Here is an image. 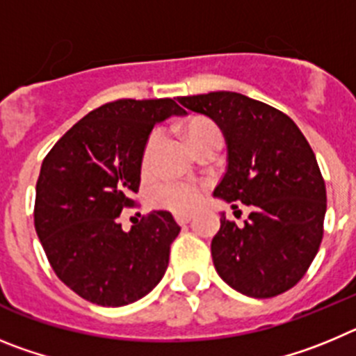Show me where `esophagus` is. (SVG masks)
I'll return each mask as SVG.
<instances>
[{
    "label": "esophagus",
    "instance_id": "1",
    "mask_svg": "<svg viewBox=\"0 0 356 356\" xmlns=\"http://www.w3.org/2000/svg\"><path fill=\"white\" fill-rule=\"evenodd\" d=\"M175 219L178 225H187V222H191V219H193V216L191 213H175Z\"/></svg>",
    "mask_w": 356,
    "mask_h": 356
}]
</instances>
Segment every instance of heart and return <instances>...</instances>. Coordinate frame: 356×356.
Listing matches in <instances>:
<instances>
[{
  "instance_id": "heart-1",
  "label": "heart",
  "mask_w": 356,
  "mask_h": 356,
  "mask_svg": "<svg viewBox=\"0 0 356 356\" xmlns=\"http://www.w3.org/2000/svg\"><path fill=\"white\" fill-rule=\"evenodd\" d=\"M213 134H219V128L216 127V122L207 118H193L184 127L185 139L193 147ZM155 143L156 134H151L144 146V162L149 159ZM201 196H203V188L193 181H162L160 185H156L155 194H153L156 205L172 210V212H191L200 205Z\"/></svg>"
}]
</instances>
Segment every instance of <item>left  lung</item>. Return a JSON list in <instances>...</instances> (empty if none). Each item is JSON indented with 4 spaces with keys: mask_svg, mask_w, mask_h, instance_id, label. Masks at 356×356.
I'll list each match as a JSON object with an SVG mask.
<instances>
[{
    "mask_svg": "<svg viewBox=\"0 0 356 356\" xmlns=\"http://www.w3.org/2000/svg\"><path fill=\"white\" fill-rule=\"evenodd\" d=\"M225 135L228 168L213 196L251 207L238 228L221 213L212 238L217 275L250 298L294 287L323 241L326 187L312 147L289 115L238 92L178 97Z\"/></svg>",
    "mask_w": 356,
    "mask_h": 356,
    "instance_id": "8db88e82",
    "label": "left lung"
}]
</instances>
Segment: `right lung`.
Returning a JSON list of instances; mask_svg holds the SVG:
<instances>
[{
  "label": "right lung",
  "mask_w": 356,
  "mask_h": 356,
  "mask_svg": "<svg viewBox=\"0 0 356 356\" xmlns=\"http://www.w3.org/2000/svg\"><path fill=\"white\" fill-rule=\"evenodd\" d=\"M175 99H118L92 110L51 147L40 168L35 232L56 276L80 298L124 307L156 287L180 226L155 210L124 232L146 140L156 122L184 115Z\"/></svg>",
  "instance_id": "1"
}]
</instances>
